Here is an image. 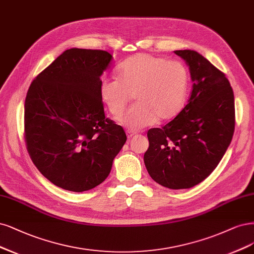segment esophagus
<instances>
[{
    "label": "esophagus",
    "instance_id": "34e87169",
    "mask_svg": "<svg viewBox=\"0 0 254 254\" xmlns=\"http://www.w3.org/2000/svg\"><path fill=\"white\" fill-rule=\"evenodd\" d=\"M126 134L128 136V138H131V137H133L136 134V132H134V131H131V130H127L126 131Z\"/></svg>",
    "mask_w": 254,
    "mask_h": 254
}]
</instances>
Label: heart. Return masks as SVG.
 <instances>
[{
  "label": "heart",
  "mask_w": 254,
  "mask_h": 254,
  "mask_svg": "<svg viewBox=\"0 0 254 254\" xmlns=\"http://www.w3.org/2000/svg\"><path fill=\"white\" fill-rule=\"evenodd\" d=\"M116 75L102 78L100 99L110 115L119 117L132 93L135 103L118 119L131 131L174 118L185 104L188 71L177 61L139 54L120 64Z\"/></svg>",
  "instance_id": "heart-1"
}]
</instances>
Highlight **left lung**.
I'll return each mask as SVG.
<instances>
[{
  "label": "left lung",
  "mask_w": 254,
  "mask_h": 254,
  "mask_svg": "<svg viewBox=\"0 0 254 254\" xmlns=\"http://www.w3.org/2000/svg\"><path fill=\"white\" fill-rule=\"evenodd\" d=\"M193 82L179 115L162 128L148 130L144 163L153 181L169 189H187L216 168L234 132L232 87L225 73L194 50H176Z\"/></svg>",
  "instance_id": "1"
}]
</instances>
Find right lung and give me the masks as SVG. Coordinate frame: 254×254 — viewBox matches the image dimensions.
Here are the masks:
<instances>
[{
  "instance_id": "obj_1",
  "label": "right lung",
  "mask_w": 254,
  "mask_h": 254,
  "mask_svg": "<svg viewBox=\"0 0 254 254\" xmlns=\"http://www.w3.org/2000/svg\"><path fill=\"white\" fill-rule=\"evenodd\" d=\"M111 60L105 50L68 49L26 94L27 151L43 176L62 189L83 192L100 185L127 139L122 126L105 117L99 94Z\"/></svg>"
}]
</instances>
